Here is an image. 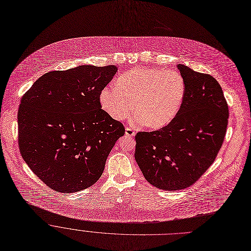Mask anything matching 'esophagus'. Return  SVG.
<instances>
[{"instance_id":"1","label":"esophagus","mask_w":251,"mask_h":251,"mask_svg":"<svg viewBox=\"0 0 251 251\" xmlns=\"http://www.w3.org/2000/svg\"><path fill=\"white\" fill-rule=\"evenodd\" d=\"M126 135L132 137V136L135 135V132H134V130L131 127H126Z\"/></svg>"}]
</instances>
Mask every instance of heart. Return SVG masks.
<instances>
[{
    "mask_svg": "<svg viewBox=\"0 0 251 251\" xmlns=\"http://www.w3.org/2000/svg\"><path fill=\"white\" fill-rule=\"evenodd\" d=\"M185 81L175 70L133 67L123 73L115 88L100 93V105L115 121L132 111V122L150 128L167 126L178 114L185 95Z\"/></svg>",
    "mask_w": 251,
    "mask_h": 251,
    "instance_id": "obj_1",
    "label": "heart"
}]
</instances>
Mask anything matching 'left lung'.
I'll use <instances>...</instances> for the list:
<instances>
[{"mask_svg": "<svg viewBox=\"0 0 251 251\" xmlns=\"http://www.w3.org/2000/svg\"><path fill=\"white\" fill-rule=\"evenodd\" d=\"M177 68L186 86L181 108L159 130L137 132L134 153L150 184L173 192L194 184L213 164L228 119L224 92L213 76L183 64Z\"/></svg>", "mask_w": 251, "mask_h": 251, "instance_id": "left-lung-1", "label": "left lung"}]
</instances>
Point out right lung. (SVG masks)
Segmentation results:
<instances>
[{
  "mask_svg": "<svg viewBox=\"0 0 251 251\" xmlns=\"http://www.w3.org/2000/svg\"><path fill=\"white\" fill-rule=\"evenodd\" d=\"M116 65H80L51 71L23 96L19 146L31 171L49 188L74 193L102 176L123 124L100 105V93L112 81Z\"/></svg>",
  "mask_w": 251,
  "mask_h": 251,
  "instance_id": "1",
  "label": "right lung"
}]
</instances>
